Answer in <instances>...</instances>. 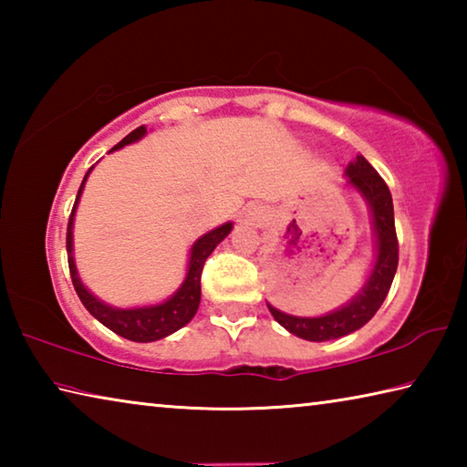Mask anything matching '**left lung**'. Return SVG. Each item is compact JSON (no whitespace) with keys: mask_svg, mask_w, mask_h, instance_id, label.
I'll list each match as a JSON object with an SVG mask.
<instances>
[{"mask_svg":"<svg viewBox=\"0 0 467 467\" xmlns=\"http://www.w3.org/2000/svg\"><path fill=\"white\" fill-rule=\"evenodd\" d=\"M346 179L348 185H352L365 197L370 205V214H373L377 257L373 272H370L365 286L342 309L323 315V317H295V315L282 313L267 303V309H270L274 319L284 329H288L290 334L303 339H309V342L337 339L360 329L365 323L373 319L379 306L383 305L387 292L391 288L395 270H398L400 247L398 234H395L393 200L389 187H387L381 175L370 167L365 156H357V161L348 164Z\"/></svg>","mask_w":467,"mask_h":467,"instance_id":"obj_1","label":"left lung"}]
</instances>
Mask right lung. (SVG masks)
I'll list each match as a JSON object with an SVG mask.
<instances>
[{
    "label": "right lung",
    "instance_id": "1",
    "mask_svg": "<svg viewBox=\"0 0 467 467\" xmlns=\"http://www.w3.org/2000/svg\"><path fill=\"white\" fill-rule=\"evenodd\" d=\"M146 133V128L133 130L130 136H125L119 144H117L113 150H119L123 146L131 144V141H138L141 136ZM110 150V152H113ZM92 167L86 172V177L82 181L80 189H78L76 195V203L72 208V214H69V223H67V264H69V275H72V284L80 296L82 305L88 309L94 319H99L102 326L109 327L110 331H115L117 336H121L125 339H131V342H156V339L171 336L172 331L181 329L187 326L189 321L193 319V315L197 313V306H200V298H202V270L205 259L210 257V253L216 249V244L220 241H224V236L233 231V223H226L223 226L214 228L208 234L200 236L193 243L192 247V255H189V267H187V275L181 288L172 295L169 300H164L161 305H150V306H138V309H115V306L105 305L102 300H99L94 295H90L86 290L84 284L78 278V270L74 264V236H72V228H74V214H76V205L80 202L82 189L86 179H88Z\"/></svg>",
    "mask_w": 467,
    "mask_h": 467
}]
</instances>
